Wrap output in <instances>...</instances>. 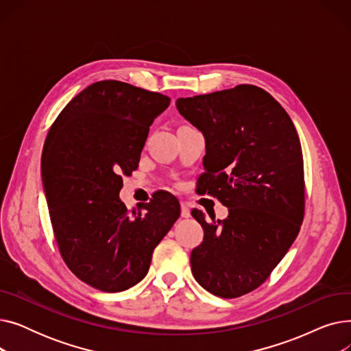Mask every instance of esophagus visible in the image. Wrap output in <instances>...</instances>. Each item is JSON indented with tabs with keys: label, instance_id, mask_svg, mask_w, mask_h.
<instances>
[{
	"label": "esophagus",
	"instance_id": "34e87169",
	"mask_svg": "<svg viewBox=\"0 0 351 351\" xmlns=\"http://www.w3.org/2000/svg\"><path fill=\"white\" fill-rule=\"evenodd\" d=\"M180 215H182V217H189L191 216V208H189V204H186V202H182V204H180Z\"/></svg>",
	"mask_w": 351,
	"mask_h": 351
}]
</instances>
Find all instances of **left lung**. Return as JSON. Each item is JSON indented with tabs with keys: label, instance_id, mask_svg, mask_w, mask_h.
Masks as SVG:
<instances>
[{
	"label": "left lung",
	"instance_id": "8db88e82",
	"mask_svg": "<svg viewBox=\"0 0 351 351\" xmlns=\"http://www.w3.org/2000/svg\"><path fill=\"white\" fill-rule=\"evenodd\" d=\"M183 118L206 141L202 195L229 209L223 220L192 216L204 241L191 253L196 282L215 296L241 298L262 286L298 237L304 217V166L283 106L254 85L179 98Z\"/></svg>",
	"mask_w": 351,
	"mask_h": 351
}]
</instances>
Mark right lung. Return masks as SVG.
<instances>
[{
  "label": "right lung",
  "instance_id": "obj_1",
  "mask_svg": "<svg viewBox=\"0 0 351 351\" xmlns=\"http://www.w3.org/2000/svg\"><path fill=\"white\" fill-rule=\"evenodd\" d=\"M171 98L121 81H99L73 98L51 125L41 172L60 253L80 280L115 293L141 282L152 253L180 215L159 192L128 210L122 176L138 169L142 147Z\"/></svg>",
  "mask_w": 351,
  "mask_h": 351
}]
</instances>
